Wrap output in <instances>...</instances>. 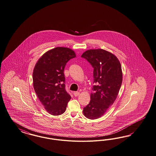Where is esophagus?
<instances>
[{
    "instance_id": "1",
    "label": "esophagus",
    "mask_w": 156,
    "mask_h": 156,
    "mask_svg": "<svg viewBox=\"0 0 156 156\" xmlns=\"http://www.w3.org/2000/svg\"><path fill=\"white\" fill-rule=\"evenodd\" d=\"M73 93H74V95L75 96H79L80 94V91H74Z\"/></svg>"
}]
</instances>
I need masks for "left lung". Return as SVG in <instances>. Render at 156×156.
Segmentation results:
<instances>
[{
  "instance_id": "left-lung-1",
  "label": "left lung",
  "mask_w": 156,
  "mask_h": 156,
  "mask_svg": "<svg viewBox=\"0 0 156 156\" xmlns=\"http://www.w3.org/2000/svg\"><path fill=\"white\" fill-rule=\"evenodd\" d=\"M81 56L94 68V82L97 84L83 113L87 118L96 119L105 113L118 95L123 80L122 66L114 54L102 49L87 50Z\"/></svg>"
}]
</instances>
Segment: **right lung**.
I'll use <instances>...</instances> for the list:
<instances>
[{
	"mask_svg": "<svg viewBox=\"0 0 156 156\" xmlns=\"http://www.w3.org/2000/svg\"><path fill=\"white\" fill-rule=\"evenodd\" d=\"M76 57L67 47H56L43 54L33 72V83L40 102L49 114L58 116L65 112L71 96L65 89V66Z\"/></svg>",
	"mask_w": 156,
	"mask_h": 156,
	"instance_id": "right-lung-1",
	"label": "right lung"
}]
</instances>
